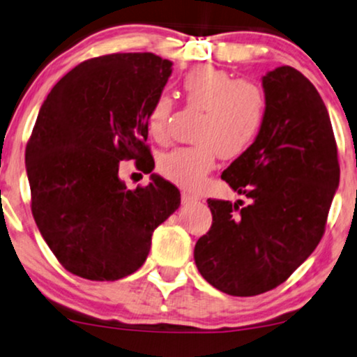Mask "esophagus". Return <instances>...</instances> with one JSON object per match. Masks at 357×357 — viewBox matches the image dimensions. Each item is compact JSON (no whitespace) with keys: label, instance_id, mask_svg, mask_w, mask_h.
Returning <instances> with one entry per match:
<instances>
[{"label":"esophagus","instance_id":"34e87169","mask_svg":"<svg viewBox=\"0 0 357 357\" xmlns=\"http://www.w3.org/2000/svg\"><path fill=\"white\" fill-rule=\"evenodd\" d=\"M200 197L193 195L190 192H182V202L183 204H193V202H199Z\"/></svg>","mask_w":357,"mask_h":357}]
</instances>
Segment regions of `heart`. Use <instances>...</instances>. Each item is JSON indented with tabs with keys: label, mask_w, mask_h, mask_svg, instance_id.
Returning <instances> with one entry per match:
<instances>
[{
	"label": "heart",
	"mask_w": 357,
	"mask_h": 357,
	"mask_svg": "<svg viewBox=\"0 0 357 357\" xmlns=\"http://www.w3.org/2000/svg\"><path fill=\"white\" fill-rule=\"evenodd\" d=\"M183 98L190 107L200 109L193 145L178 147L160 157L158 170L183 188H197L223 158L238 157L252 147L266 117V96L261 87L213 66H197L180 82ZM174 100L162 94L147 114V129L158 142L170 135Z\"/></svg>",
	"instance_id": "obj_1"
}]
</instances>
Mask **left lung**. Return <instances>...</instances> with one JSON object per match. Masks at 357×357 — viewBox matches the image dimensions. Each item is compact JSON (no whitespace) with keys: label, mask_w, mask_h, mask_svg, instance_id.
<instances>
[{"label":"left lung","mask_w":357,"mask_h":357,"mask_svg":"<svg viewBox=\"0 0 357 357\" xmlns=\"http://www.w3.org/2000/svg\"><path fill=\"white\" fill-rule=\"evenodd\" d=\"M263 129L222 178L250 199H208L212 227L193 250L200 275L231 296L261 294L289 278L314 252L340 185L331 121L319 92L281 66L261 79Z\"/></svg>","instance_id":"obj_1"}]
</instances>
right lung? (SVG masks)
I'll use <instances>...</instances> for the list:
<instances>
[{
    "label": "right lung",
    "mask_w": 357,
    "mask_h": 357,
    "mask_svg": "<svg viewBox=\"0 0 357 357\" xmlns=\"http://www.w3.org/2000/svg\"><path fill=\"white\" fill-rule=\"evenodd\" d=\"M170 74L172 61L152 52L94 57L66 74L39 109L26 145L31 210L73 275L116 281L137 271L153 230L180 206L178 188L160 175L135 190L119 177L126 158L151 167L147 114Z\"/></svg>",
    "instance_id": "1"
}]
</instances>
